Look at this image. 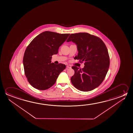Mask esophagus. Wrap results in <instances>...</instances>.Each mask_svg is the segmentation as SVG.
Listing matches in <instances>:
<instances>
[{"label": "esophagus", "mask_w": 133, "mask_h": 133, "mask_svg": "<svg viewBox=\"0 0 133 133\" xmlns=\"http://www.w3.org/2000/svg\"><path fill=\"white\" fill-rule=\"evenodd\" d=\"M71 68V66L70 65H66V69H70V68Z\"/></svg>", "instance_id": "34e87169"}]
</instances>
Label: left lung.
I'll list each match as a JSON object with an SVG mask.
<instances>
[{
	"label": "left lung",
	"instance_id": "obj_1",
	"mask_svg": "<svg viewBox=\"0 0 133 133\" xmlns=\"http://www.w3.org/2000/svg\"><path fill=\"white\" fill-rule=\"evenodd\" d=\"M76 44L78 51L75 59L80 63L84 62V66L75 71L71 82L74 87L82 91H89L96 89L104 80L109 67V57L107 47L99 37L85 32L70 34L67 42Z\"/></svg>",
	"mask_w": 133,
	"mask_h": 133
}]
</instances>
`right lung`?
I'll return each instance as SVG.
<instances>
[{"label":"right lung","instance_id":"add662e5","mask_svg":"<svg viewBox=\"0 0 133 133\" xmlns=\"http://www.w3.org/2000/svg\"><path fill=\"white\" fill-rule=\"evenodd\" d=\"M69 35L46 31L33 39L26 48L23 57L24 73L29 83L35 89H49L65 69V65L51 63V60Z\"/></svg>","mask_w":133,"mask_h":133}]
</instances>
